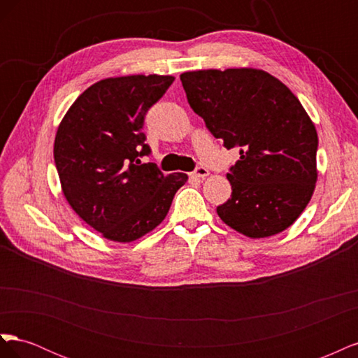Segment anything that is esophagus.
<instances>
[{
    "instance_id": "esophagus-1",
    "label": "esophagus",
    "mask_w": 358,
    "mask_h": 358,
    "mask_svg": "<svg viewBox=\"0 0 358 358\" xmlns=\"http://www.w3.org/2000/svg\"><path fill=\"white\" fill-rule=\"evenodd\" d=\"M192 176H194V178H201V179H204L206 176H209V170L206 169V167H203V166H199L196 170H194Z\"/></svg>"
}]
</instances>
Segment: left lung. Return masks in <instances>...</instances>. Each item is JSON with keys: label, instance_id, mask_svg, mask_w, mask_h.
I'll use <instances>...</instances> for the list:
<instances>
[{"label": "left lung", "instance_id": "left-lung-1", "mask_svg": "<svg viewBox=\"0 0 358 358\" xmlns=\"http://www.w3.org/2000/svg\"><path fill=\"white\" fill-rule=\"evenodd\" d=\"M191 109L241 158L227 179L231 197L216 208L231 229L252 239L287 230L317 182V129L297 96L263 70L180 74Z\"/></svg>", "mask_w": 358, "mask_h": 358}]
</instances>
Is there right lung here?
Here are the masks:
<instances>
[{"label": "right lung", "instance_id": "obj_1", "mask_svg": "<svg viewBox=\"0 0 358 358\" xmlns=\"http://www.w3.org/2000/svg\"><path fill=\"white\" fill-rule=\"evenodd\" d=\"M173 76L136 74L94 83L61 121L53 158L62 192L80 218L115 242H133L162 222L185 173L166 176L142 131Z\"/></svg>", "mask_w": 358, "mask_h": 358}]
</instances>
